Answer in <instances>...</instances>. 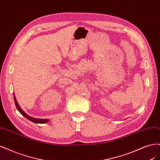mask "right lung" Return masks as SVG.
I'll use <instances>...</instances> for the list:
<instances>
[{"label":"right lung","instance_id":"1","mask_svg":"<svg viewBox=\"0 0 160 160\" xmlns=\"http://www.w3.org/2000/svg\"><path fill=\"white\" fill-rule=\"evenodd\" d=\"M14 103H15V105H16L17 109H18V111L23 116H25L26 118H27L28 120H30V121H31V122H32L34 123H45L47 122L48 121H49V120L47 119H36V118H34L31 117V116H29V115H28L27 113H25V112H24V111L20 108V106L18 105L17 101V99L15 98V97H14Z\"/></svg>","mask_w":160,"mask_h":160}]
</instances>
